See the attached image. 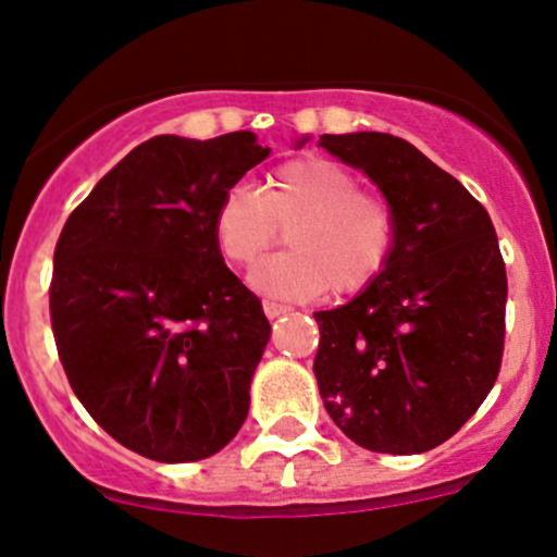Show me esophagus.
Listing matches in <instances>:
<instances>
[{
	"label": "esophagus",
	"instance_id": "1",
	"mask_svg": "<svg viewBox=\"0 0 557 557\" xmlns=\"http://www.w3.org/2000/svg\"><path fill=\"white\" fill-rule=\"evenodd\" d=\"M285 312H288V307H285V304H277V301H263V314H267L269 320L280 318V314H285Z\"/></svg>",
	"mask_w": 557,
	"mask_h": 557
}]
</instances>
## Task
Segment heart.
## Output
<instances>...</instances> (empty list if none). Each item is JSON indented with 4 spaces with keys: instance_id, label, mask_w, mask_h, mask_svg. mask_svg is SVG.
I'll use <instances>...</instances> for the list:
<instances>
[{
    "instance_id": "obj_1",
    "label": "heart",
    "mask_w": 557,
    "mask_h": 557,
    "mask_svg": "<svg viewBox=\"0 0 557 557\" xmlns=\"http://www.w3.org/2000/svg\"><path fill=\"white\" fill-rule=\"evenodd\" d=\"M352 168L304 157L274 168L259 191L230 189L210 219L219 253L250 267L288 230L290 253L261 261L250 285L261 294L307 301L336 290L360 294L376 283L397 245L395 205L360 189Z\"/></svg>"
}]
</instances>
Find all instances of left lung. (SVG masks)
<instances>
[{"label":"left lung","mask_w":557,"mask_h":557,"mask_svg":"<svg viewBox=\"0 0 557 557\" xmlns=\"http://www.w3.org/2000/svg\"><path fill=\"white\" fill-rule=\"evenodd\" d=\"M320 146L366 173L397 213L382 277L344 307L314 312L320 397L357 446L424 454L459 432L499 376V239L483 205L408 140L347 133L320 136Z\"/></svg>","instance_id":"obj_1"}]
</instances>
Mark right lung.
Wrapping results in <instances>:
<instances>
[{
    "instance_id": "right-lung-1",
    "label": "right lung",
    "mask_w": 557,
    "mask_h": 557,
    "mask_svg": "<svg viewBox=\"0 0 557 557\" xmlns=\"http://www.w3.org/2000/svg\"><path fill=\"white\" fill-rule=\"evenodd\" d=\"M267 157L250 131L154 136L58 237L50 320L63 371L87 413L146 459H208L248 417L272 327L226 269L210 219Z\"/></svg>"
}]
</instances>
